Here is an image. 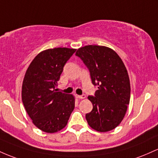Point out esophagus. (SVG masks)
Wrapping results in <instances>:
<instances>
[{"label": "esophagus", "instance_id": "esophagus-1", "mask_svg": "<svg viewBox=\"0 0 158 158\" xmlns=\"http://www.w3.org/2000/svg\"><path fill=\"white\" fill-rule=\"evenodd\" d=\"M75 97L78 99H84L86 98V95H75Z\"/></svg>", "mask_w": 158, "mask_h": 158}]
</instances>
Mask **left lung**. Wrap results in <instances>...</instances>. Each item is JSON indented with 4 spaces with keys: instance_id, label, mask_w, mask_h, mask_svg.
I'll list each match as a JSON object with an SVG mask.
<instances>
[{
    "instance_id": "8db88e82",
    "label": "left lung",
    "mask_w": 158,
    "mask_h": 158,
    "mask_svg": "<svg viewBox=\"0 0 158 158\" xmlns=\"http://www.w3.org/2000/svg\"><path fill=\"white\" fill-rule=\"evenodd\" d=\"M90 72L92 82L98 86L95 96H88L93 110L86 113L89 125L98 132H107L121 123L130 102L128 74L119 56L105 46L86 45L75 54Z\"/></svg>"
}]
</instances>
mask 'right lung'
I'll return each mask as SVG.
<instances>
[{
    "label": "right lung",
    "instance_id": "1",
    "mask_svg": "<svg viewBox=\"0 0 158 158\" xmlns=\"http://www.w3.org/2000/svg\"><path fill=\"white\" fill-rule=\"evenodd\" d=\"M76 49L55 48L37 54L26 71L22 98L35 126L55 133L66 126L74 108V97L56 92L63 67Z\"/></svg>",
    "mask_w": 158,
    "mask_h": 158
}]
</instances>
